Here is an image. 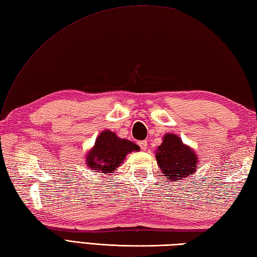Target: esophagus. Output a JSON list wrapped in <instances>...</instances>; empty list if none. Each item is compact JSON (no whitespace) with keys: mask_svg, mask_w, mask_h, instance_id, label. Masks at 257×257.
Here are the masks:
<instances>
[{"mask_svg":"<svg viewBox=\"0 0 257 257\" xmlns=\"http://www.w3.org/2000/svg\"><path fill=\"white\" fill-rule=\"evenodd\" d=\"M139 146H140L141 149L146 150L147 148H148V143H147L146 140H143V141H140V143H139Z\"/></svg>","mask_w":257,"mask_h":257,"instance_id":"1","label":"esophagus"}]
</instances>
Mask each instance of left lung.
Listing matches in <instances>:
<instances>
[{
	"label": "left lung",
	"mask_w": 257,
	"mask_h": 257,
	"mask_svg": "<svg viewBox=\"0 0 257 257\" xmlns=\"http://www.w3.org/2000/svg\"><path fill=\"white\" fill-rule=\"evenodd\" d=\"M157 162L163 176L176 182L195 171L198 158L190 147L183 145L178 136L168 134L158 147Z\"/></svg>",
	"instance_id": "obj_1"
}]
</instances>
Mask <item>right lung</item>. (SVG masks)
<instances>
[{
    "mask_svg": "<svg viewBox=\"0 0 257 257\" xmlns=\"http://www.w3.org/2000/svg\"><path fill=\"white\" fill-rule=\"evenodd\" d=\"M140 148L132 141L117 137L114 133L105 130L96 139L95 147L87 156L89 169L102 173H114L129 152Z\"/></svg>",
    "mask_w": 257,
    "mask_h": 257,
    "instance_id": "add662e5",
    "label": "right lung"
}]
</instances>
